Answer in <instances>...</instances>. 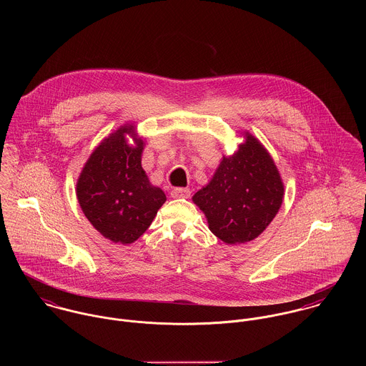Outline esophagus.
<instances>
[{"mask_svg":"<svg viewBox=\"0 0 366 366\" xmlns=\"http://www.w3.org/2000/svg\"><path fill=\"white\" fill-rule=\"evenodd\" d=\"M170 196L173 199H189L190 197V190L189 189H182V187H176L170 192Z\"/></svg>","mask_w":366,"mask_h":366,"instance_id":"esophagus-1","label":"esophagus"}]
</instances>
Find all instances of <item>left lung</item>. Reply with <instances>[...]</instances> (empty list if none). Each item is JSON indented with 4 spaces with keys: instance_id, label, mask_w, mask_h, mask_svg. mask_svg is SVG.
<instances>
[{
    "instance_id": "obj_1",
    "label": "left lung",
    "mask_w": 366,
    "mask_h": 366,
    "mask_svg": "<svg viewBox=\"0 0 366 366\" xmlns=\"http://www.w3.org/2000/svg\"><path fill=\"white\" fill-rule=\"evenodd\" d=\"M231 157H222L209 184L193 196L209 231L228 245L258 238L282 206L285 186L269 152L249 132Z\"/></svg>"
}]
</instances>
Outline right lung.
Masks as SVG:
<instances>
[{"label": "right lung", "mask_w": 366, "mask_h": 366, "mask_svg": "<svg viewBox=\"0 0 366 366\" xmlns=\"http://www.w3.org/2000/svg\"><path fill=\"white\" fill-rule=\"evenodd\" d=\"M127 134L133 138L134 146L127 144ZM144 145L134 125L118 128L93 151L76 184L84 215L115 244L137 241L166 202L162 189L151 184L142 169Z\"/></svg>", "instance_id": "1"}]
</instances>
